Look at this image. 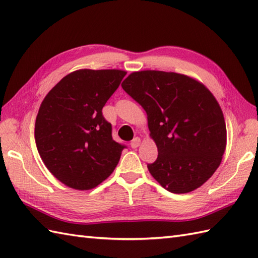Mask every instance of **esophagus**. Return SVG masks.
I'll return each mask as SVG.
<instances>
[{
	"label": "esophagus",
	"mask_w": 258,
	"mask_h": 258,
	"mask_svg": "<svg viewBox=\"0 0 258 258\" xmlns=\"http://www.w3.org/2000/svg\"><path fill=\"white\" fill-rule=\"evenodd\" d=\"M141 144V139L140 138H135L132 141H131V147L132 149H136V147H139Z\"/></svg>",
	"instance_id": "34e87169"
}]
</instances>
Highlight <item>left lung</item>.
<instances>
[{"label": "left lung", "mask_w": 258, "mask_h": 258, "mask_svg": "<svg viewBox=\"0 0 258 258\" xmlns=\"http://www.w3.org/2000/svg\"><path fill=\"white\" fill-rule=\"evenodd\" d=\"M122 87L146 112L158 151L147 164L152 176L175 194L201 187L226 149L225 119L212 92L188 75L154 70L131 73Z\"/></svg>", "instance_id": "obj_1"}]
</instances>
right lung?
Returning a JSON list of instances; mask_svg holds the SVG:
<instances>
[{"label":"right lung","instance_id":"add662e5","mask_svg":"<svg viewBox=\"0 0 258 258\" xmlns=\"http://www.w3.org/2000/svg\"><path fill=\"white\" fill-rule=\"evenodd\" d=\"M126 75L122 70L81 69L47 93L35 120V143L43 163L59 182L87 190L105 180L123 145L112 138L102 108Z\"/></svg>","mask_w":258,"mask_h":258}]
</instances>
